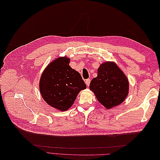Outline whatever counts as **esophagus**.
<instances>
[{"instance_id":"34e87169","label":"esophagus","mask_w":160,"mask_h":160,"mask_svg":"<svg viewBox=\"0 0 160 160\" xmlns=\"http://www.w3.org/2000/svg\"><path fill=\"white\" fill-rule=\"evenodd\" d=\"M90 82H91V80H90V79H87V80H85V83H86V84H87V86L89 85Z\"/></svg>"}]
</instances>
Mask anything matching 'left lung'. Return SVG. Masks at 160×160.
<instances>
[{"mask_svg": "<svg viewBox=\"0 0 160 160\" xmlns=\"http://www.w3.org/2000/svg\"><path fill=\"white\" fill-rule=\"evenodd\" d=\"M128 87L127 76L113 62L100 64L98 76L89 85L97 100L107 109L123 102L128 96Z\"/></svg>", "mask_w": 160, "mask_h": 160, "instance_id": "left-lung-1", "label": "left lung"}]
</instances>
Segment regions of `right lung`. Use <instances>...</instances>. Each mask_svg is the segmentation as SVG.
Listing matches in <instances>:
<instances>
[{"instance_id": "right-lung-1", "label": "right lung", "mask_w": 160, "mask_h": 160, "mask_svg": "<svg viewBox=\"0 0 160 160\" xmlns=\"http://www.w3.org/2000/svg\"><path fill=\"white\" fill-rule=\"evenodd\" d=\"M69 62L67 57L52 61L44 70L39 83L43 99L62 111L69 109L80 91L87 88L80 74L69 66Z\"/></svg>"}]
</instances>
